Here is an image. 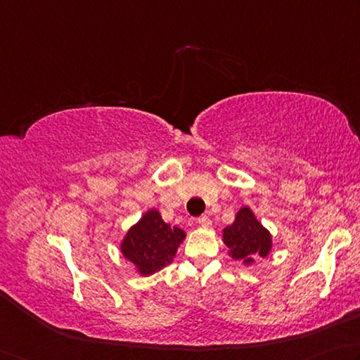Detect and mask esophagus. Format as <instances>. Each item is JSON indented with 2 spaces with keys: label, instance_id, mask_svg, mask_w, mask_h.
Instances as JSON below:
<instances>
[{
  "label": "esophagus",
  "instance_id": "34e87169",
  "mask_svg": "<svg viewBox=\"0 0 360 360\" xmlns=\"http://www.w3.org/2000/svg\"><path fill=\"white\" fill-rule=\"evenodd\" d=\"M198 223L200 224V226H204V228H209V226H212V221H210V218L207 217V215H204V217H200L199 219H198Z\"/></svg>",
  "mask_w": 360,
  "mask_h": 360
}]
</instances>
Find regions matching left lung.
Instances as JSON below:
<instances>
[{
  "label": "left lung",
  "instance_id": "1",
  "mask_svg": "<svg viewBox=\"0 0 360 360\" xmlns=\"http://www.w3.org/2000/svg\"><path fill=\"white\" fill-rule=\"evenodd\" d=\"M223 242L232 259L245 266H253L256 257H267L274 247L270 231L247 205L237 212L234 223L223 229Z\"/></svg>",
  "mask_w": 360,
  "mask_h": 360
}]
</instances>
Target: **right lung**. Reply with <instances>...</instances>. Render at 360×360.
Here are the masks:
<instances>
[{
    "mask_svg": "<svg viewBox=\"0 0 360 360\" xmlns=\"http://www.w3.org/2000/svg\"><path fill=\"white\" fill-rule=\"evenodd\" d=\"M185 237V231L164 223L160 212L150 209L131 226L118 248L139 275L150 276L174 261Z\"/></svg>",
    "mask_w": 360,
    "mask_h": 360,
    "instance_id": "add662e5",
    "label": "right lung"
}]
</instances>
